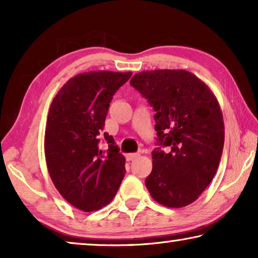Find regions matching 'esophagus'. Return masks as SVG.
<instances>
[{
  "label": "esophagus",
  "mask_w": 258,
  "mask_h": 258,
  "mask_svg": "<svg viewBox=\"0 0 258 258\" xmlns=\"http://www.w3.org/2000/svg\"><path fill=\"white\" fill-rule=\"evenodd\" d=\"M139 156H140V154H138V152H135V154H127L126 155V159L131 161V160H134L135 158H138Z\"/></svg>",
  "instance_id": "1"
}]
</instances>
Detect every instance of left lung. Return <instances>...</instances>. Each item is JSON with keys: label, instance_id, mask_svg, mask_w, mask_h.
Returning a JSON list of instances; mask_svg holds the SVG:
<instances>
[{"label": "left lung", "instance_id": "left-lung-1", "mask_svg": "<svg viewBox=\"0 0 258 258\" xmlns=\"http://www.w3.org/2000/svg\"><path fill=\"white\" fill-rule=\"evenodd\" d=\"M130 84L156 111L158 147L151 154L147 189L163 206H187L212 182L223 151L224 123L217 99L183 69L141 72ZM165 146L168 152L162 150Z\"/></svg>", "mask_w": 258, "mask_h": 258}]
</instances>
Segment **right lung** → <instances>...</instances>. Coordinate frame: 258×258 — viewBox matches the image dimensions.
<instances>
[{
    "instance_id": "add662e5",
    "label": "right lung",
    "mask_w": 258,
    "mask_h": 258,
    "mask_svg": "<svg viewBox=\"0 0 258 258\" xmlns=\"http://www.w3.org/2000/svg\"><path fill=\"white\" fill-rule=\"evenodd\" d=\"M132 73L108 71L78 74L64 84L47 115L44 151L47 171L60 195L74 207L93 212L116 196L125 175V157L115 140L99 149L113 94Z\"/></svg>"
}]
</instances>
